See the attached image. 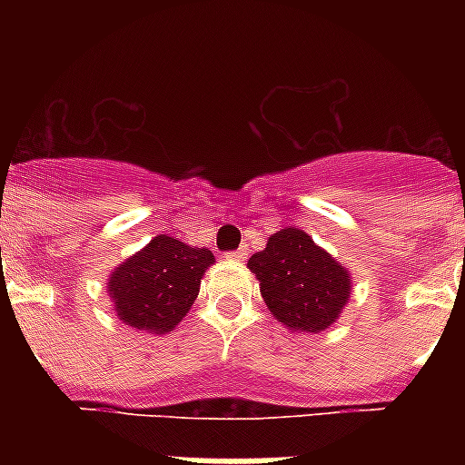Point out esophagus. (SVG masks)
Masks as SVG:
<instances>
[{
	"label": "esophagus",
	"mask_w": 465,
	"mask_h": 465,
	"mask_svg": "<svg viewBox=\"0 0 465 465\" xmlns=\"http://www.w3.org/2000/svg\"><path fill=\"white\" fill-rule=\"evenodd\" d=\"M246 255H248L246 248H239V251H233V253H226V261L239 262V261H243V258H246Z\"/></svg>",
	"instance_id": "esophagus-1"
}]
</instances>
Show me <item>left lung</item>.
I'll return each instance as SVG.
<instances>
[{"instance_id":"1","label":"left lung","mask_w":465,"mask_h":465,"mask_svg":"<svg viewBox=\"0 0 465 465\" xmlns=\"http://www.w3.org/2000/svg\"><path fill=\"white\" fill-rule=\"evenodd\" d=\"M248 270L270 313L292 332L328 331L352 294L350 270L297 226L272 233Z\"/></svg>"}]
</instances>
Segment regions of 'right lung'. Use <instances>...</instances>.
I'll use <instances>...</instances> for the list:
<instances>
[{
    "label": "right lung",
    "instance_id": "1",
    "mask_svg": "<svg viewBox=\"0 0 465 465\" xmlns=\"http://www.w3.org/2000/svg\"><path fill=\"white\" fill-rule=\"evenodd\" d=\"M214 253L159 233L108 275L113 313L130 328L163 335L195 304Z\"/></svg>",
    "mask_w": 465,
    "mask_h": 465
}]
</instances>
